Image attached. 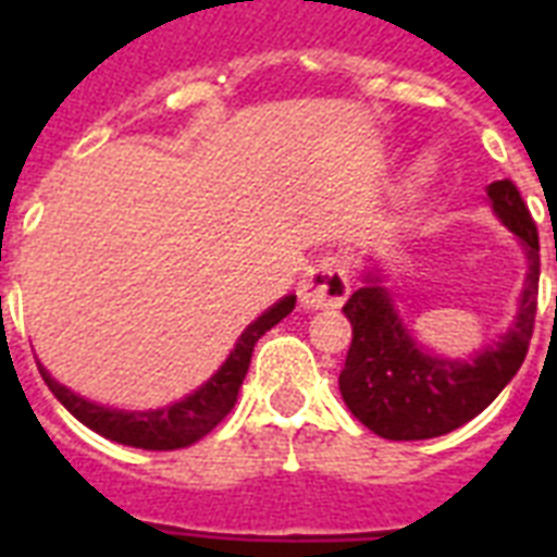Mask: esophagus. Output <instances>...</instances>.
<instances>
[{"instance_id": "1", "label": "esophagus", "mask_w": 557, "mask_h": 557, "mask_svg": "<svg viewBox=\"0 0 557 557\" xmlns=\"http://www.w3.org/2000/svg\"><path fill=\"white\" fill-rule=\"evenodd\" d=\"M304 309H330L341 306L349 297V271L347 262L338 253H326L304 271V280L297 286Z\"/></svg>"}]
</instances>
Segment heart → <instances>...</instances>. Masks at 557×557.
Masks as SVG:
<instances>
[{"mask_svg": "<svg viewBox=\"0 0 557 557\" xmlns=\"http://www.w3.org/2000/svg\"><path fill=\"white\" fill-rule=\"evenodd\" d=\"M431 173H433L431 161L428 159L416 161L413 170H410V176H407L405 187H401V199L405 201L419 199V193H422L424 187H428V182H431Z\"/></svg>", "mask_w": 557, "mask_h": 557, "instance_id": "1", "label": "heart"}]
</instances>
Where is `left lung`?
Segmentation results:
<instances>
[{"mask_svg": "<svg viewBox=\"0 0 557 557\" xmlns=\"http://www.w3.org/2000/svg\"><path fill=\"white\" fill-rule=\"evenodd\" d=\"M494 216L518 236L527 253V280L518 314L500 338L468 358L424 349L407 330L379 269L364 271L344 314L352 323L347 364L338 387L358 422L384 440H433L483 413L515 379L527 358L537 312V227L509 178L485 187Z\"/></svg>", "mask_w": 557, "mask_h": 557, "instance_id": "left-lung-1", "label": "left lung"}]
</instances>
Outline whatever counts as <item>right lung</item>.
I'll use <instances>...</instances> for the list:
<instances>
[{
    "instance_id": "1",
    "label": "right lung",
    "mask_w": 557,
    "mask_h": 557,
    "mask_svg": "<svg viewBox=\"0 0 557 557\" xmlns=\"http://www.w3.org/2000/svg\"><path fill=\"white\" fill-rule=\"evenodd\" d=\"M295 300V295H286L280 297L274 306H269L257 321L245 326V332L231 349V356L201 387H196L173 405L159 407V410H117V407L98 405V401H89V398L77 396L74 389L63 387L60 381L51 379V372L42 364H39V375L48 384V389L54 393L57 401L77 422H83L100 436H107V440L117 442V445L144 450L187 448L193 442H199L201 436H208L231 413V407L236 405V396H239V387H243L245 372L251 364L253 344L271 326H277L286 314H292Z\"/></svg>"
}]
</instances>
